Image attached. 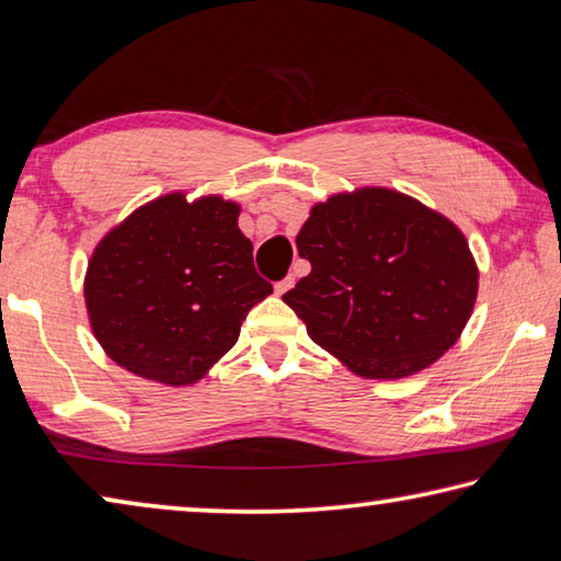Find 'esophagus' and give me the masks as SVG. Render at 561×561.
I'll use <instances>...</instances> for the list:
<instances>
[{
  "label": "esophagus",
  "mask_w": 561,
  "mask_h": 561,
  "mask_svg": "<svg viewBox=\"0 0 561 561\" xmlns=\"http://www.w3.org/2000/svg\"><path fill=\"white\" fill-rule=\"evenodd\" d=\"M293 286H296V278H293V275H288V278H283V280L275 283V293H278V296H283V293H288Z\"/></svg>",
  "instance_id": "obj_1"
}]
</instances>
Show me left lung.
Segmentation results:
<instances>
[{
  "instance_id": "1",
  "label": "left lung",
  "mask_w": 561,
  "mask_h": 561,
  "mask_svg": "<svg viewBox=\"0 0 561 561\" xmlns=\"http://www.w3.org/2000/svg\"><path fill=\"white\" fill-rule=\"evenodd\" d=\"M310 273L283 300L355 375L401 379L456 345L478 265L454 221L407 194L367 186L310 209L298 233Z\"/></svg>"
}]
</instances>
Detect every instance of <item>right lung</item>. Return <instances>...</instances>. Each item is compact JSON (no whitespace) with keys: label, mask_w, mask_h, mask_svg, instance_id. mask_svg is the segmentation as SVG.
<instances>
[{"label":"right lung","mask_w":561,"mask_h":561,"mask_svg":"<svg viewBox=\"0 0 561 561\" xmlns=\"http://www.w3.org/2000/svg\"><path fill=\"white\" fill-rule=\"evenodd\" d=\"M85 308L105 355L137 377L199 381L239 340L249 310L273 286L255 273L239 204L167 194L98 243Z\"/></svg>","instance_id":"obj_1"}]
</instances>
